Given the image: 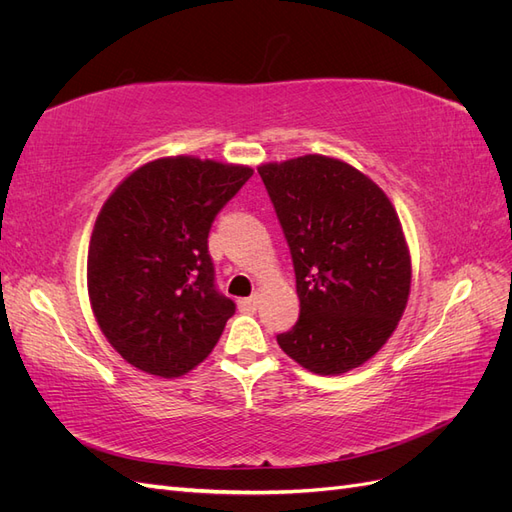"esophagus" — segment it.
Listing matches in <instances>:
<instances>
[{
	"mask_svg": "<svg viewBox=\"0 0 512 512\" xmlns=\"http://www.w3.org/2000/svg\"><path fill=\"white\" fill-rule=\"evenodd\" d=\"M258 303H260V294H252V297L239 301V309L241 312H256Z\"/></svg>",
	"mask_w": 512,
	"mask_h": 512,
	"instance_id": "1",
	"label": "esophagus"
}]
</instances>
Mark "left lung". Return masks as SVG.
Returning a JSON list of instances; mask_svg holds the SVG:
<instances>
[{"instance_id":"obj_1","label":"left lung","mask_w":512,"mask_h":512,"mask_svg":"<svg viewBox=\"0 0 512 512\" xmlns=\"http://www.w3.org/2000/svg\"><path fill=\"white\" fill-rule=\"evenodd\" d=\"M294 262L299 320L277 344L318 376L361 367L393 335L412 284L393 203L352 164L307 153L258 166Z\"/></svg>"}]
</instances>
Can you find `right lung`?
<instances>
[{
    "label": "right lung",
    "instance_id": "right-lung-1",
    "mask_svg": "<svg viewBox=\"0 0 512 512\" xmlns=\"http://www.w3.org/2000/svg\"><path fill=\"white\" fill-rule=\"evenodd\" d=\"M250 166L170 156L123 179L102 205L87 252L91 312L136 369L181 378L203 363L235 314L213 284L215 215Z\"/></svg>",
    "mask_w": 512,
    "mask_h": 512
}]
</instances>
